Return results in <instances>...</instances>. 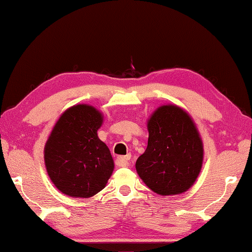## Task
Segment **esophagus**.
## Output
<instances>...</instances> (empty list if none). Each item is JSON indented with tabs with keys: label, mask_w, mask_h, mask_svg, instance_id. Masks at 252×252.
I'll list each match as a JSON object with an SVG mask.
<instances>
[{
	"label": "esophagus",
	"mask_w": 252,
	"mask_h": 252,
	"mask_svg": "<svg viewBox=\"0 0 252 252\" xmlns=\"http://www.w3.org/2000/svg\"><path fill=\"white\" fill-rule=\"evenodd\" d=\"M129 159H130V155L118 157V161H119V164H121L122 166H128Z\"/></svg>",
	"instance_id": "34e87169"
}]
</instances>
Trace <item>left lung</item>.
I'll use <instances>...</instances> for the list:
<instances>
[{
    "label": "left lung",
    "instance_id": "8db88e82",
    "mask_svg": "<svg viewBox=\"0 0 252 252\" xmlns=\"http://www.w3.org/2000/svg\"><path fill=\"white\" fill-rule=\"evenodd\" d=\"M148 145L136 160L144 183L158 195L188 190L200 173L204 149L189 115L178 106L165 105L148 121Z\"/></svg>",
    "mask_w": 252,
    "mask_h": 252
}]
</instances>
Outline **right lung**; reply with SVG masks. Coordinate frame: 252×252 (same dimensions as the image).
<instances>
[{"label":"right lung","instance_id":"add662e5","mask_svg":"<svg viewBox=\"0 0 252 252\" xmlns=\"http://www.w3.org/2000/svg\"><path fill=\"white\" fill-rule=\"evenodd\" d=\"M103 117L88 105H76L60 117L44 151L46 170L63 193L88 198L103 189L114 169L108 147L97 136Z\"/></svg>","mask_w":252,"mask_h":252}]
</instances>
